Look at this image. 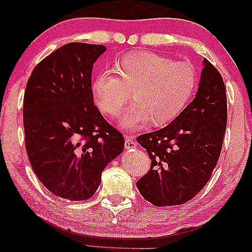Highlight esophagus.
Masks as SVG:
<instances>
[{"label":"esophagus","mask_w":252,"mask_h":252,"mask_svg":"<svg viewBox=\"0 0 252 252\" xmlns=\"http://www.w3.org/2000/svg\"><path fill=\"white\" fill-rule=\"evenodd\" d=\"M137 146V144L134 141V138L131 137L130 135H126L125 136V147L127 150H130V148H135Z\"/></svg>","instance_id":"1"}]
</instances>
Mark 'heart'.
I'll return each instance as SVG.
<instances>
[{
  "instance_id": "1",
  "label": "heart",
  "mask_w": 252,
  "mask_h": 252,
  "mask_svg": "<svg viewBox=\"0 0 252 252\" xmlns=\"http://www.w3.org/2000/svg\"><path fill=\"white\" fill-rule=\"evenodd\" d=\"M115 72L118 76L105 70L94 77L93 96L100 111L118 116L133 92L135 101L122 117L131 130L150 122L153 126L170 124L187 108L197 87L194 65L155 52L128 53L116 61Z\"/></svg>"
}]
</instances>
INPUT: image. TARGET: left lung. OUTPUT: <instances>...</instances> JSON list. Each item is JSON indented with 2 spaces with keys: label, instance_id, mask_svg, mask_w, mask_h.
I'll return each instance as SVG.
<instances>
[{
  "label": "left lung",
  "instance_id": "obj_1",
  "mask_svg": "<svg viewBox=\"0 0 252 252\" xmlns=\"http://www.w3.org/2000/svg\"><path fill=\"white\" fill-rule=\"evenodd\" d=\"M196 96L164 128L139 135L151 168L136 183L156 207L180 205L193 199L217 166L228 119L225 86L221 73L204 59Z\"/></svg>",
  "mask_w": 252,
  "mask_h": 252
}]
</instances>
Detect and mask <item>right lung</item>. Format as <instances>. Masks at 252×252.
I'll return each mask as SVG.
<instances>
[{"mask_svg": "<svg viewBox=\"0 0 252 252\" xmlns=\"http://www.w3.org/2000/svg\"><path fill=\"white\" fill-rule=\"evenodd\" d=\"M100 44L71 42L35 65L23 98L26 150L49 191L70 201L92 197L101 173L122 153L123 134L94 104L92 71Z\"/></svg>", "mask_w": 252, "mask_h": 252, "instance_id": "1", "label": "right lung"}]
</instances>
